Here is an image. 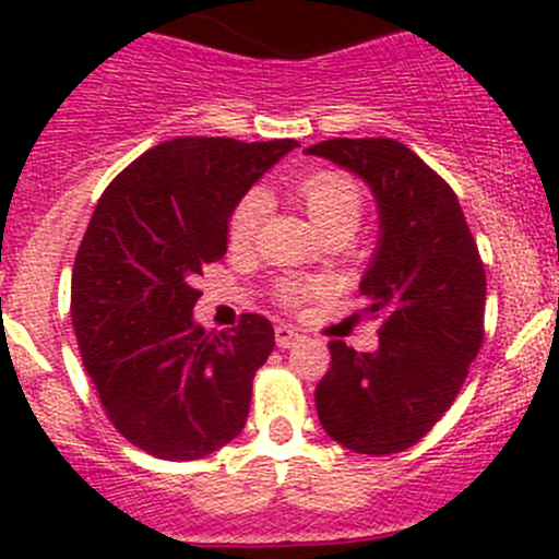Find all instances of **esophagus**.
I'll use <instances>...</instances> for the list:
<instances>
[{
	"label": "esophagus",
	"instance_id": "34e87169",
	"mask_svg": "<svg viewBox=\"0 0 559 559\" xmlns=\"http://www.w3.org/2000/svg\"><path fill=\"white\" fill-rule=\"evenodd\" d=\"M297 341H302L300 330H295L292 324H278L275 326V343H278V348H292Z\"/></svg>",
	"mask_w": 559,
	"mask_h": 559
}]
</instances>
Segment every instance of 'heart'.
Wrapping results in <instances>:
<instances>
[{
	"label": "heart",
	"instance_id": "b5f03b06",
	"mask_svg": "<svg viewBox=\"0 0 559 559\" xmlns=\"http://www.w3.org/2000/svg\"><path fill=\"white\" fill-rule=\"evenodd\" d=\"M295 197L302 207H306L308 218L321 235L326 233H348L359 227L362 218L365 197L357 180L335 170H319L306 175L300 183L295 186ZM264 200L262 194H246L238 202L229 218V240L233 246H248L257 235L259 222H262ZM313 295V284L306 281H286L278 286V297L286 306H297L300 300Z\"/></svg>",
	"mask_w": 559,
	"mask_h": 559
}]
</instances>
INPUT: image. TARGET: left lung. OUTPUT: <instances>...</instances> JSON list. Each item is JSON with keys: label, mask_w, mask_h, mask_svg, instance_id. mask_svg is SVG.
<instances>
[{"label": "left lung", "mask_w": 559, "mask_h": 559, "mask_svg": "<svg viewBox=\"0 0 559 559\" xmlns=\"http://www.w3.org/2000/svg\"><path fill=\"white\" fill-rule=\"evenodd\" d=\"M370 186L379 246L359 281L368 313H386L376 352L330 343L316 386L326 436L357 454H397L454 403L484 341L487 278L452 186L403 143L335 138L306 148Z\"/></svg>", "instance_id": "obj_1"}]
</instances>
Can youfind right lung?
Listing matches in <instances>:
<instances>
[{"label": "right lung", "instance_id": "right-lung-1", "mask_svg": "<svg viewBox=\"0 0 559 559\" xmlns=\"http://www.w3.org/2000/svg\"><path fill=\"white\" fill-rule=\"evenodd\" d=\"M297 140L178 138L145 151L99 197L72 267V324L112 427L159 460H202L243 432L273 324L194 321L202 267L227 253L243 194Z\"/></svg>", "mask_w": 559, "mask_h": 559}]
</instances>
